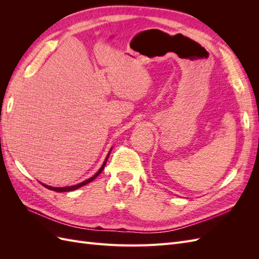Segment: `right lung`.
Segmentation results:
<instances>
[{"instance_id": "right-lung-1", "label": "right lung", "mask_w": 259, "mask_h": 259, "mask_svg": "<svg viewBox=\"0 0 259 259\" xmlns=\"http://www.w3.org/2000/svg\"><path fill=\"white\" fill-rule=\"evenodd\" d=\"M111 150H112V148L110 149V151L108 152V154H107V156H106V159H105V161H104V163H103V165H101V167L98 169L97 173L94 174L91 178L84 180V182H82V183H80V184H76V185H74V186H68V187H52V186L45 185V184H43V183H41V184H42L45 188H48V189L53 190V191H56V192H68V191H73V190L79 189V188H81V187H83V186H85V185H88L89 183L93 182V180L95 179V178L101 173V171H103V169H104V167H105V165H106V163H107V161H108L109 155H110Z\"/></svg>"}]
</instances>
